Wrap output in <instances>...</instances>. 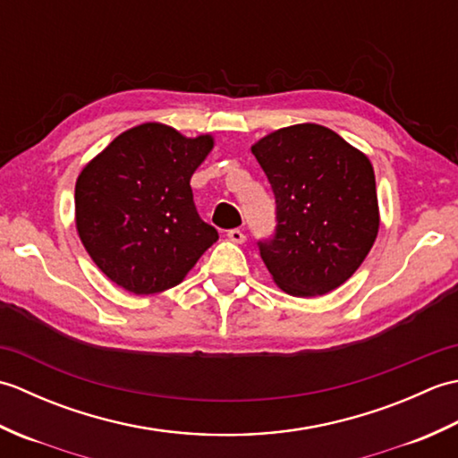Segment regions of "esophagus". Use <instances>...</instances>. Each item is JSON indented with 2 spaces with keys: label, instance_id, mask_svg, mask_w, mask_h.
<instances>
[{
  "label": "esophagus",
  "instance_id": "esophagus-1",
  "mask_svg": "<svg viewBox=\"0 0 458 458\" xmlns=\"http://www.w3.org/2000/svg\"><path fill=\"white\" fill-rule=\"evenodd\" d=\"M228 240L234 242V244H244V242H246L244 230H242V228H232V230H228Z\"/></svg>",
  "mask_w": 458,
  "mask_h": 458
}]
</instances>
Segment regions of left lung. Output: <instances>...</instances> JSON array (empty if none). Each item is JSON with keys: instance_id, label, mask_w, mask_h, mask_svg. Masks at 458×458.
<instances>
[{"instance_id": "left-lung-1", "label": "left lung", "mask_w": 458, "mask_h": 458, "mask_svg": "<svg viewBox=\"0 0 458 458\" xmlns=\"http://www.w3.org/2000/svg\"><path fill=\"white\" fill-rule=\"evenodd\" d=\"M251 153L276 194V234L258 246L277 287L315 297L343 285L377 236L372 163L317 123L269 133Z\"/></svg>"}]
</instances>
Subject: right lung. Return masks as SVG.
I'll return each mask as SVG.
<instances>
[{
  "instance_id": "1",
  "label": "right lung",
  "mask_w": 458,
  "mask_h": 458,
  "mask_svg": "<svg viewBox=\"0 0 458 458\" xmlns=\"http://www.w3.org/2000/svg\"><path fill=\"white\" fill-rule=\"evenodd\" d=\"M214 145L163 123L120 133L76 179V230L115 285L151 295L179 285L218 240L192 200L191 177Z\"/></svg>"
}]
</instances>
